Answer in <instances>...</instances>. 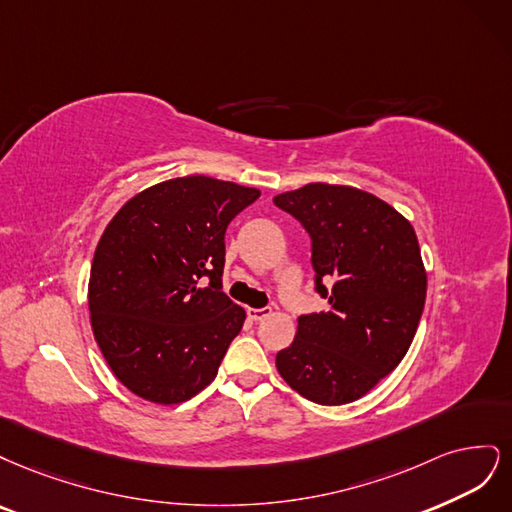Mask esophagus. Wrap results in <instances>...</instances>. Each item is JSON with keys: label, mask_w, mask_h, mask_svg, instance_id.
Instances as JSON below:
<instances>
[{"label": "esophagus", "mask_w": 512, "mask_h": 512, "mask_svg": "<svg viewBox=\"0 0 512 512\" xmlns=\"http://www.w3.org/2000/svg\"><path fill=\"white\" fill-rule=\"evenodd\" d=\"M246 315H249V319L253 321H263L272 315V308H249L246 310Z\"/></svg>", "instance_id": "1"}]
</instances>
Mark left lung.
Instances as JSON below:
<instances>
[{
	"label": "left lung",
	"mask_w": 512,
	"mask_h": 512,
	"mask_svg": "<svg viewBox=\"0 0 512 512\" xmlns=\"http://www.w3.org/2000/svg\"><path fill=\"white\" fill-rule=\"evenodd\" d=\"M274 204L310 234L317 291L329 302L298 319L295 340L276 355L278 374L310 402H355L398 368L419 327L427 274L415 229L349 185L310 183Z\"/></svg>",
	"instance_id": "1"
}]
</instances>
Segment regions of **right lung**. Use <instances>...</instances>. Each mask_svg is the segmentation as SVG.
<instances>
[{
    "mask_svg": "<svg viewBox=\"0 0 512 512\" xmlns=\"http://www.w3.org/2000/svg\"><path fill=\"white\" fill-rule=\"evenodd\" d=\"M259 195L180 176L140 191L106 225L89 276L91 327L106 364L138 398L180 404L217 376L246 319L221 291L225 229Z\"/></svg>",
    "mask_w": 512,
    "mask_h": 512,
    "instance_id": "add662e5",
    "label": "right lung"
}]
</instances>
